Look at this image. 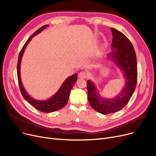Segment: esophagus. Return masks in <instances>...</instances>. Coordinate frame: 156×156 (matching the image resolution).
I'll list each match as a JSON object with an SVG mask.
<instances>
[{"label":"esophagus","instance_id":"esophagus-1","mask_svg":"<svg viewBox=\"0 0 156 156\" xmlns=\"http://www.w3.org/2000/svg\"><path fill=\"white\" fill-rule=\"evenodd\" d=\"M78 76L80 78H87V76H88V74L85 71H82V72H80L79 73Z\"/></svg>","mask_w":156,"mask_h":156}]
</instances>
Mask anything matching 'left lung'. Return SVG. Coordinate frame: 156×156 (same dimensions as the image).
<instances>
[{
  "mask_svg": "<svg viewBox=\"0 0 156 156\" xmlns=\"http://www.w3.org/2000/svg\"><path fill=\"white\" fill-rule=\"evenodd\" d=\"M112 33V52L108 55L123 73L125 85L120 93L114 98L106 99L100 96L94 84L87 82L88 100L95 111L102 114L118 112L128 103L136 89L137 80V59L133 45L123 33L111 27Z\"/></svg>",
  "mask_w": 156,
  "mask_h": 156,
  "instance_id": "1",
  "label": "left lung"
}]
</instances>
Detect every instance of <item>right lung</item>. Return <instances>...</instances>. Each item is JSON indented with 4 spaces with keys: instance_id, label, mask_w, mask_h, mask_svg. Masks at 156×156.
Wrapping results in <instances>:
<instances>
[{
    "instance_id": "add662e5",
    "label": "right lung",
    "mask_w": 156,
    "mask_h": 156,
    "mask_svg": "<svg viewBox=\"0 0 156 156\" xmlns=\"http://www.w3.org/2000/svg\"><path fill=\"white\" fill-rule=\"evenodd\" d=\"M48 26V25H45L40 27L37 31L34 32L33 35H31L29 39L27 40L25 44L23 46L18 58V63H17V77H18V82L19 87L20 89L21 94L24 98L31 104L33 107L37 109L38 111H41L43 112H51L56 111L59 110V109L64 107L68 101L69 95H70V92L73 87L74 83L76 82L77 80V74H74L73 76L68 77L62 85L59 90L57 91V93L52 96L51 98L48 100L45 101H40L34 100L29 95L26 91L25 90L24 87L21 81L20 78V63L21 59L22 57V55L24 53V51L26 48L27 44L30 42L31 38L35 36L36 34L41 32L44 29Z\"/></svg>"
}]
</instances>
